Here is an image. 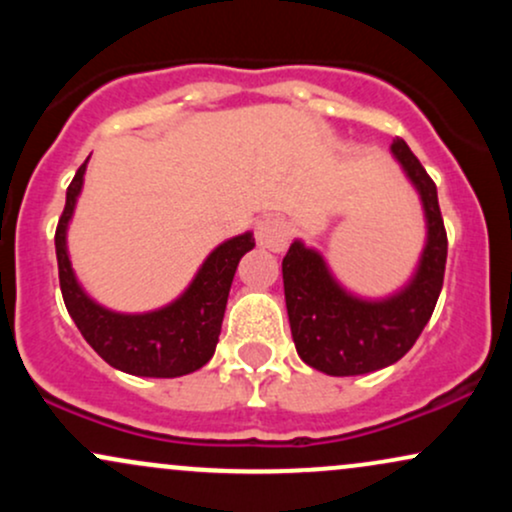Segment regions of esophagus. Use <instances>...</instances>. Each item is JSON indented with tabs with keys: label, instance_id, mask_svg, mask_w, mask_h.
Wrapping results in <instances>:
<instances>
[{
	"label": "esophagus",
	"instance_id": "1",
	"mask_svg": "<svg viewBox=\"0 0 512 512\" xmlns=\"http://www.w3.org/2000/svg\"><path fill=\"white\" fill-rule=\"evenodd\" d=\"M289 243V223L279 216H264L257 223V245L272 252H279Z\"/></svg>",
	"mask_w": 512,
	"mask_h": 512
}]
</instances>
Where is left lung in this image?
<instances>
[{"label": "left lung", "instance_id": "left-lung-1", "mask_svg": "<svg viewBox=\"0 0 512 512\" xmlns=\"http://www.w3.org/2000/svg\"><path fill=\"white\" fill-rule=\"evenodd\" d=\"M390 154L419 195L426 240L407 284L383 298L358 296L332 272L330 262L301 238L281 262L291 337L298 356L320 373L363 375L397 363L414 346L443 289L448 236L438 207V192L419 158L404 139Z\"/></svg>", "mask_w": 512, "mask_h": 512}]
</instances>
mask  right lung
I'll return each instance as SVG.
<instances>
[{
    "label": "right lung",
    "instance_id": "add662e5",
    "mask_svg": "<svg viewBox=\"0 0 512 512\" xmlns=\"http://www.w3.org/2000/svg\"><path fill=\"white\" fill-rule=\"evenodd\" d=\"M88 158L76 170L72 185L67 187V204L55 233L64 305L91 349L122 373L139 375V378H180L195 373L207 366L219 344L228 291L238 262L245 252L255 248L252 231L216 245L207 260L199 264L187 289L161 308L146 313H120L105 308L96 298L88 296L81 281L76 279L67 248L69 223L74 219L76 202L84 190Z\"/></svg>",
    "mask_w": 512,
    "mask_h": 512
}]
</instances>
